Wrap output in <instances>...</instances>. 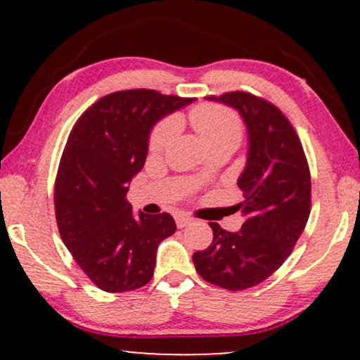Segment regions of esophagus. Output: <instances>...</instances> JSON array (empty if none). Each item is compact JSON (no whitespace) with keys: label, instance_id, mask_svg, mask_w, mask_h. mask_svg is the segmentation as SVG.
<instances>
[{"label":"esophagus","instance_id":"1","mask_svg":"<svg viewBox=\"0 0 360 360\" xmlns=\"http://www.w3.org/2000/svg\"><path fill=\"white\" fill-rule=\"evenodd\" d=\"M175 221H176V226L181 229V228H186V226L191 224V221L193 219L188 218V216H185V214H176Z\"/></svg>","mask_w":360,"mask_h":360}]
</instances>
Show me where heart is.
<instances>
[{
    "label": "heart",
    "mask_w": 360,
    "mask_h": 360,
    "mask_svg": "<svg viewBox=\"0 0 360 360\" xmlns=\"http://www.w3.org/2000/svg\"><path fill=\"white\" fill-rule=\"evenodd\" d=\"M188 120L195 131L203 137L211 150L226 149L233 152L243 139V122L236 111L223 105L203 103L191 108ZM179 131V120L175 116H165L152 127L147 147L154 155L167 150Z\"/></svg>",
    "instance_id": "1"
}]
</instances>
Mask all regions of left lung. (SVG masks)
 <instances>
[{
  "instance_id": "obj_1",
  "label": "left lung",
  "mask_w": 360,
  "mask_h": 360,
  "mask_svg": "<svg viewBox=\"0 0 360 360\" xmlns=\"http://www.w3.org/2000/svg\"><path fill=\"white\" fill-rule=\"evenodd\" d=\"M236 108L249 132L248 165L238 186L243 228L229 233L210 223L213 243L193 254L196 272L216 287L238 292L262 283L297 244L311 211V175L300 137L274 103L249 91L206 96Z\"/></svg>"
}]
</instances>
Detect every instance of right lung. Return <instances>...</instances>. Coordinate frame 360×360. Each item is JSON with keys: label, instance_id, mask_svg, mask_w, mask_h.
I'll return each mask as SVG.
<instances>
[{"label": "right lung", "instance_id": "obj_1", "mask_svg": "<svg viewBox=\"0 0 360 360\" xmlns=\"http://www.w3.org/2000/svg\"><path fill=\"white\" fill-rule=\"evenodd\" d=\"M193 98L136 88L103 96L72 127L53 188L63 244L88 278L108 293L150 282L159 244L175 233L169 213L132 216L126 195L160 117Z\"/></svg>", "mask_w": 360, "mask_h": 360}]
</instances>
